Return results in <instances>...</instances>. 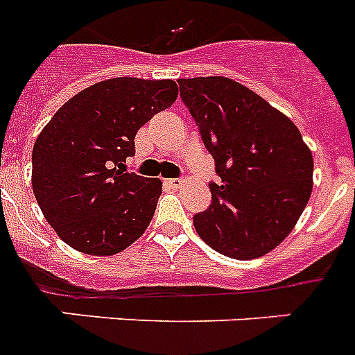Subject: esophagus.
Here are the masks:
<instances>
[{"mask_svg": "<svg viewBox=\"0 0 355 355\" xmlns=\"http://www.w3.org/2000/svg\"><path fill=\"white\" fill-rule=\"evenodd\" d=\"M184 182H186L184 178H169V180H166V184H168L169 187H173V189H177V187H180Z\"/></svg>", "mask_w": 355, "mask_h": 355, "instance_id": "obj_1", "label": "esophagus"}]
</instances>
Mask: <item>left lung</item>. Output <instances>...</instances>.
<instances>
[{
	"mask_svg": "<svg viewBox=\"0 0 355 355\" xmlns=\"http://www.w3.org/2000/svg\"><path fill=\"white\" fill-rule=\"evenodd\" d=\"M220 184L193 215L198 237L232 259H257L288 237L312 195L313 158L295 123L224 76L178 80Z\"/></svg>",
	"mask_w": 355,
	"mask_h": 355,
	"instance_id": "8db88e82",
	"label": "left lung"
}]
</instances>
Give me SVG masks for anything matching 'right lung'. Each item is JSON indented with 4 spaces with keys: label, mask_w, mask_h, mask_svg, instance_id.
<instances>
[{
    "label": "right lung",
    "mask_w": 355,
    "mask_h": 355,
    "mask_svg": "<svg viewBox=\"0 0 355 355\" xmlns=\"http://www.w3.org/2000/svg\"><path fill=\"white\" fill-rule=\"evenodd\" d=\"M173 80L111 78L58 109L33 149L37 206L63 243L87 255H114L151 223L162 182L125 169L135 135L171 107Z\"/></svg>",
    "instance_id": "add662e5"
}]
</instances>
